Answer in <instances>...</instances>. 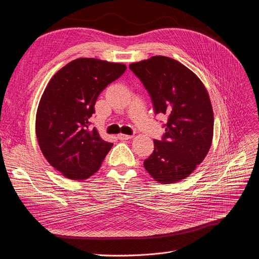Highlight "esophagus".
<instances>
[{
	"label": "esophagus",
	"instance_id": "34e87169",
	"mask_svg": "<svg viewBox=\"0 0 259 259\" xmlns=\"http://www.w3.org/2000/svg\"><path fill=\"white\" fill-rule=\"evenodd\" d=\"M118 138L120 140H128V139H132L133 136L132 135H125V134H119Z\"/></svg>",
	"mask_w": 259,
	"mask_h": 259
}]
</instances>
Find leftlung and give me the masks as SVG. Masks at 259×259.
Listing matches in <instances>:
<instances>
[{"mask_svg": "<svg viewBox=\"0 0 259 259\" xmlns=\"http://www.w3.org/2000/svg\"><path fill=\"white\" fill-rule=\"evenodd\" d=\"M130 69L146 87L155 113L168 116L161 140L143 165L161 184L182 181L207 155L213 135V112L201 79L180 61L165 56L134 63Z\"/></svg>", "mask_w": 259, "mask_h": 259, "instance_id": "obj_1", "label": "left lung"}]
</instances>
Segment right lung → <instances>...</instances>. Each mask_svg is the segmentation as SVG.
Segmentation results:
<instances>
[{
  "instance_id": "1",
  "label": "right lung",
  "mask_w": 259,
  "mask_h": 259,
  "mask_svg": "<svg viewBox=\"0 0 259 259\" xmlns=\"http://www.w3.org/2000/svg\"><path fill=\"white\" fill-rule=\"evenodd\" d=\"M125 70L123 64L78 58L49 81L37 109L36 136L46 159L64 177L82 181L100 169L112 143L90 126V118L101 92Z\"/></svg>"
}]
</instances>
